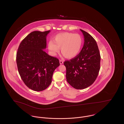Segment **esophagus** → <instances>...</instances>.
Returning <instances> with one entry per match:
<instances>
[{"instance_id":"34e87169","label":"esophagus","mask_w":124,"mask_h":124,"mask_svg":"<svg viewBox=\"0 0 124 124\" xmlns=\"http://www.w3.org/2000/svg\"><path fill=\"white\" fill-rule=\"evenodd\" d=\"M63 61L60 60V64H63Z\"/></svg>"}]
</instances>
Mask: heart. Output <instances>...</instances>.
Returning <instances> with one entry per match:
<instances>
[{
	"label": "heart",
	"mask_w": 124,
	"mask_h": 124,
	"mask_svg": "<svg viewBox=\"0 0 124 124\" xmlns=\"http://www.w3.org/2000/svg\"><path fill=\"white\" fill-rule=\"evenodd\" d=\"M83 44V39L79 34L62 32L54 36L48 44V49L53 55L60 50L63 56L71 59L80 53Z\"/></svg>",
	"instance_id": "obj_1"
}]
</instances>
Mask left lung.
I'll return each instance as SVG.
<instances>
[{
	"label": "left lung",
	"instance_id": "left-lung-1",
	"mask_svg": "<svg viewBox=\"0 0 124 124\" xmlns=\"http://www.w3.org/2000/svg\"><path fill=\"white\" fill-rule=\"evenodd\" d=\"M84 36V44L76 56L64 62L67 82L76 89L86 88L96 80L100 69L101 56L97 43L87 32L80 30Z\"/></svg>",
	"mask_w": 124,
	"mask_h": 124
}]
</instances>
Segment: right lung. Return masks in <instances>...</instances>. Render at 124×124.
<instances>
[{
    "label": "right lung",
    "mask_w": 124,
    "mask_h": 124,
    "mask_svg": "<svg viewBox=\"0 0 124 124\" xmlns=\"http://www.w3.org/2000/svg\"><path fill=\"white\" fill-rule=\"evenodd\" d=\"M50 32H31L21 42L17 53L19 74L26 85L35 91H43L50 85L53 72L60 65L58 59L43 50Z\"/></svg>",
    "instance_id": "1"
}]
</instances>
